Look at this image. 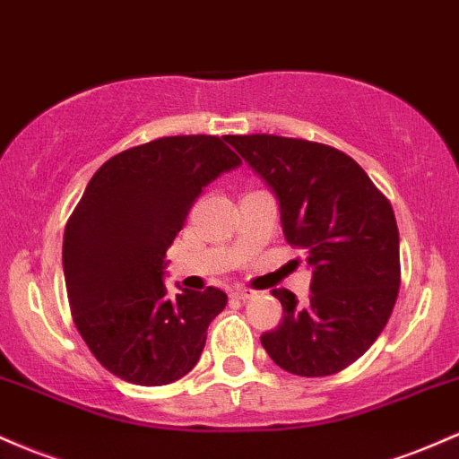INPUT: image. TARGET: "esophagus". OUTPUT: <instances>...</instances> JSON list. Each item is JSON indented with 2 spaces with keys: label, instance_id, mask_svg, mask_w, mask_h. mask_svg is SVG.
<instances>
[{
  "label": "esophagus",
  "instance_id": "obj_1",
  "mask_svg": "<svg viewBox=\"0 0 459 459\" xmlns=\"http://www.w3.org/2000/svg\"><path fill=\"white\" fill-rule=\"evenodd\" d=\"M231 297L238 299V301H247V299L254 297V290H247V288H236V290H231Z\"/></svg>",
  "mask_w": 459,
  "mask_h": 459
}]
</instances>
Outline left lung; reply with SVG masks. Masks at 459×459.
Instances as JSON below:
<instances>
[{"instance_id": "obj_1", "label": "left lung", "mask_w": 459, "mask_h": 459, "mask_svg": "<svg viewBox=\"0 0 459 459\" xmlns=\"http://www.w3.org/2000/svg\"><path fill=\"white\" fill-rule=\"evenodd\" d=\"M280 204L281 230L307 251V303L286 288L273 295L284 318L262 333L280 368L325 377L347 368L377 341L401 284L393 205L353 158L301 138L225 136Z\"/></svg>"}]
</instances>
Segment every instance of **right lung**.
I'll use <instances>...</instances> for the list:
<instances>
[{
    "instance_id": "obj_1",
    "label": "right lung",
    "mask_w": 459,
    "mask_h": 459,
    "mask_svg": "<svg viewBox=\"0 0 459 459\" xmlns=\"http://www.w3.org/2000/svg\"><path fill=\"white\" fill-rule=\"evenodd\" d=\"M238 164L223 138L193 134L117 153L91 178L66 223L63 269L77 332L118 379L171 384L202 358L228 295L171 297L164 257L204 188Z\"/></svg>"
}]
</instances>
